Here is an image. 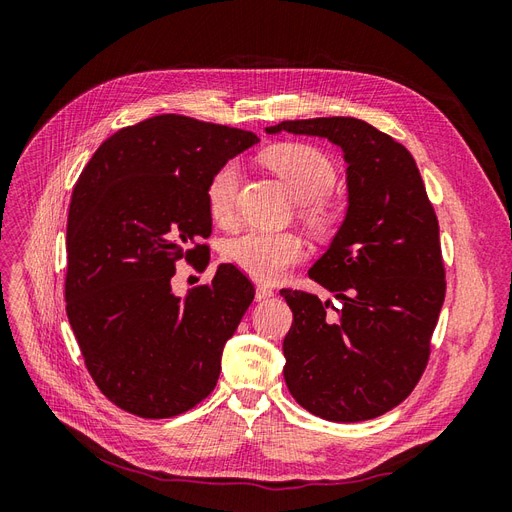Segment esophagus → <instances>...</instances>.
<instances>
[{
    "label": "esophagus",
    "mask_w": 512,
    "mask_h": 512,
    "mask_svg": "<svg viewBox=\"0 0 512 512\" xmlns=\"http://www.w3.org/2000/svg\"><path fill=\"white\" fill-rule=\"evenodd\" d=\"M254 297H256V301H267L269 297H273V288L265 286V284H258Z\"/></svg>",
    "instance_id": "34e87169"
}]
</instances>
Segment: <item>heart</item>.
Instances as JSON below:
<instances>
[{
  "mask_svg": "<svg viewBox=\"0 0 512 512\" xmlns=\"http://www.w3.org/2000/svg\"><path fill=\"white\" fill-rule=\"evenodd\" d=\"M265 162L299 200L301 220L318 235H329L346 218V200L331 192L337 179L335 162L309 143H282L265 153ZM241 166L226 160L213 170L205 198L211 218L232 224L237 215ZM226 260L258 282H273L305 256V245L294 232L247 230L226 243Z\"/></svg>",
  "mask_w": 512,
  "mask_h": 512,
  "instance_id": "1",
  "label": "heart"
}]
</instances>
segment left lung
I'll return each instance as SVG.
<instances>
[{"instance_id": "1", "label": "left lung", "mask_w": 512, "mask_h": 512, "mask_svg": "<svg viewBox=\"0 0 512 512\" xmlns=\"http://www.w3.org/2000/svg\"><path fill=\"white\" fill-rule=\"evenodd\" d=\"M324 136L348 162L350 207L309 277L342 309L284 288L292 327L284 378L299 406L335 423L376 418L421 380L446 294L440 226L410 151L354 117L282 121L267 132Z\"/></svg>"}]
</instances>
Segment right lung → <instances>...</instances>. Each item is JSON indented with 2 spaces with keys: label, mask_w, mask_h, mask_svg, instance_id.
<instances>
[{
  "label": "right lung",
  "mask_w": 512,
  "mask_h": 512,
  "mask_svg": "<svg viewBox=\"0 0 512 512\" xmlns=\"http://www.w3.org/2000/svg\"><path fill=\"white\" fill-rule=\"evenodd\" d=\"M254 143V132L156 115L108 136L76 181L66 314L89 376L117 408L170 418L215 389L254 284L222 265L175 297L170 277L181 260L207 269V181Z\"/></svg>",
  "instance_id": "right-lung-1"
}]
</instances>
